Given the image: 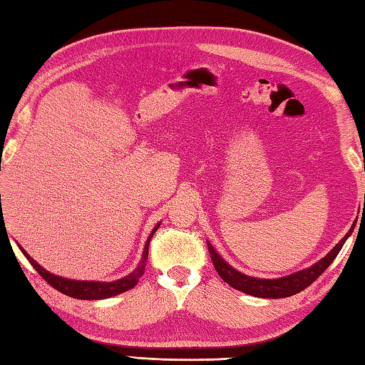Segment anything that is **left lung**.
<instances>
[{"label":"left lung","mask_w":365,"mask_h":365,"mask_svg":"<svg viewBox=\"0 0 365 365\" xmlns=\"http://www.w3.org/2000/svg\"><path fill=\"white\" fill-rule=\"evenodd\" d=\"M351 233H353V229H349L346 235L340 240V243L336 245L326 257H322L319 262H316L310 268H305V270L289 274V277L277 278V279H260V278L247 277V274L240 273L238 270H235V268H232L229 264H227L210 243H208V251L212 260V265H215L219 277H221L227 284H230L232 287H235V289L242 291L245 294L254 295V297L283 299V297H291V295L304 291L305 287H308L313 283V281L318 279L322 274V272H324L326 268L334 262V259L339 256L340 250Z\"/></svg>","instance_id":"obj_1"}]
</instances>
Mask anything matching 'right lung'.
<instances>
[{"label":"right lung","mask_w":365,"mask_h":365,"mask_svg":"<svg viewBox=\"0 0 365 365\" xmlns=\"http://www.w3.org/2000/svg\"><path fill=\"white\" fill-rule=\"evenodd\" d=\"M160 224L155 225V229L150 233L146 246H144V251H143V259L138 265V268L133 273H130L128 277L118 279V281H113V283H97V281H73V279H66V278H60V277H55V274L49 273L47 270H44L43 267H41L38 262H34V260L26 254L22 247V252L25 254V257L29 259V262L33 265L34 270H36L41 277H43L47 283H49L53 289L60 291L61 294L68 295V297H74V299H81V300H98V299H108V297H113V295H118L125 292L128 289H132L136 284H138V279L143 277L144 273V268H146V262H148V252H149V242L153 235L155 233V230L159 229Z\"/></svg>","instance_id":"right-lung-1"}]
</instances>
